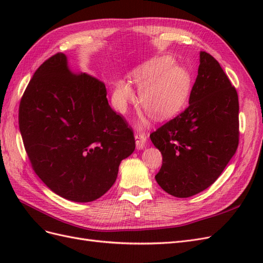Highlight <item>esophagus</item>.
<instances>
[{
    "instance_id": "34e87169",
    "label": "esophagus",
    "mask_w": 263,
    "mask_h": 263,
    "mask_svg": "<svg viewBox=\"0 0 263 263\" xmlns=\"http://www.w3.org/2000/svg\"><path fill=\"white\" fill-rule=\"evenodd\" d=\"M135 139H136V146H137V149L141 150L144 149L145 146H146V142H147V137L145 134H136L135 135Z\"/></svg>"
}]
</instances>
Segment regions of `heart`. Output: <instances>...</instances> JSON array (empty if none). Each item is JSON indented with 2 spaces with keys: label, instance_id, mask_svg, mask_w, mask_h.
<instances>
[{
  "label": "heart",
  "instance_id": "obj_1",
  "mask_svg": "<svg viewBox=\"0 0 263 263\" xmlns=\"http://www.w3.org/2000/svg\"><path fill=\"white\" fill-rule=\"evenodd\" d=\"M132 82L139 87L142 107L158 119L171 117L181 110L190 98L192 78L189 71L174 65L170 55H160L135 68L130 72ZM135 98L130 83L118 80L115 84L113 101L119 112H125Z\"/></svg>",
  "mask_w": 263,
  "mask_h": 263
}]
</instances>
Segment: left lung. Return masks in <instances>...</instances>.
<instances>
[{
	"mask_svg": "<svg viewBox=\"0 0 263 263\" xmlns=\"http://www.w3.org/2000/svg\"><path fill=\"white\" fill-rule=\"evenodd\" d=\"M239 103L218 61L200 52L189 106L150 135L162 155L156 181L166 193L190 197L218 179L239 141Z\"/></svg>",
	"mask_w": 263,
	"mask_h": 263,
	"instance_id": "1",
	"label": "left lung"
}]
</instances>
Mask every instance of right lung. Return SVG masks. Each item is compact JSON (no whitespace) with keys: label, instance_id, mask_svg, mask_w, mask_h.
Here are the masks:
<instances>
[{"label":"right lung","instance_id":"right-lung-1","mask_svg":"<svg viewBox=\"0 0 263 263\" xmlns=\"http://www.w3.org/2000/svg\"><path fill=\"white\" fill-rule=\"evenodd\" d=\"M106 94L104 83L71 69L59 52L36 70L21 100L20 130L31 166L66 200L86 203L104 195L136 147Z\"/></svg>","mask_w":263,"mask_h":263}]
</instances>
